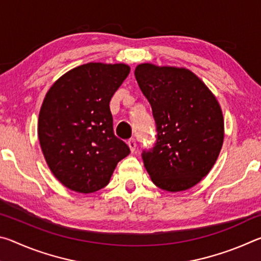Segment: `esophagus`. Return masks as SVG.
<instances>
[{
	"instance_id": "esophagus-1",
	"label": "esophagus",
	"mask_w": 261,
	"mask_h": 261,
	"mask_svg": "<svg viewBox=\"0 0 261 261\" xmlns=\"http://www.w3.org/2000/svg\"><path fill=\"white\" fill-rule=\"evenodd\" d=\"M127 146L130 147L131 152H135L136 146H137V144H136V140H135V139H130V140H127Z\"/></svg>"
}]
</instances>
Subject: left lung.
Instances as JSON below:
<instances>
[{
	"label": "left lung",
	"instance_id": "8db88e82",
	"mask_svg": "<svg viewBox=\"0 0 261 261\" xmlns=\"http://www.w3.org/2000/svg\"><path fill=\"white\" fill-rule=\"evenodd\" d=\"M135 76L156 124V143L141 154L152 182L169 192L194 187L210 173L223 144L218 100L185 68L143 63Z\"/></svg>",
	"mask_w": 261,
	"mask_h": 261
}]
</instances>
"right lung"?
Segmentation results:
<instances>
[{"instance_id":"add662e5","label":"right lung","mask_w":261,"mask_h":261,"mask_svg":"<svg viewBox=\"0 0 261 261\" xmlns=\"http://www.w3.org/2000/svg\"><path fill=\"white\" fill-rule=\"evenodd\" d=\"M130 72L123 63H91L70 70L43 99L38 136L53 175L79 193L109 183L130 148L114 135L109 102Z\"/></svg>"}]
</instances>
